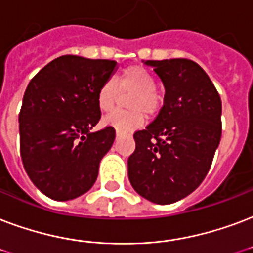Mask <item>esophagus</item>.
<instances>
[{
	"label": "esophagus",
	"mask_w": 253,
	"mask_h": 253,
	"mask_svg": "<svg viewBox=\"0 0 253 253\" xmlns=\"http://www.w3.org/2000/svg\"><path fill=\"white\" fill-rule=\"evenodd\" d=\"M119 136H122V134H121V132H118V131H117V138H119Z\"/></svg>",
	"instance_id": "1"
}]
</instances>
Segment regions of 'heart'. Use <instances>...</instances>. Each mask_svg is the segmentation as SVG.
<instances>
[{"label": "heart", "mask_w": 253, "mask_h": 253, "mask_svg": "<svg viewBox=\"0 0 253 253\" xmlns=\"http://www.w3.org/2000/svg\"><path fill=\"white\" fill-rule=\"evenodd\" d=\"M131 94L127 98V107L131 110L114 111L105 118L107 126L118 132H131L143 126L144 113L152 117L159 113L163 105V94L155 87V80L147 69L134 65L125 69L117 78V82L106 81L99 86L96 92V103L102 113H110L115 107L118 90Z\"/></svg>", "instance_id": "obj_1"}]
</instances>
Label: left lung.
<instances>
[{"instance_id": "8db88e82", "label": "left lung", "mask_w": 253, "mask_h": 253, "mask_svg": "<svg viewBox=\"0 0 253 253\" xmlns=\"http://www.w3.org/2000/svg\"><path fill=\"white\" fill-rule=\"evenodd\" d=\"M163 82L165 103L146 130L134 134L128 179L144 199L175 203L190 195L210 171L221 138V99L194 61H146Z\"/></svg>"}]
</instances>
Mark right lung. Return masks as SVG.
Masks as SVG:
<instances>
[{
    "label": "right lung",
    "mask_w": 253,
    "mask_h": 253,
    "mask_svg": "<svg viewBox=\"0 0 253 253\" xmlns=\"http://www.w3.org/2000/svg\"><path fill=\"white\" fill-rule=\"evenodd\" d=\"M115 61L62 55L29 82L19 111V151L34 186L50 199L71 200L95 183L113 127L91 132L101 119L96 92Z\"/></svg>",
    "instance_id": "1"
}]
</instances>
